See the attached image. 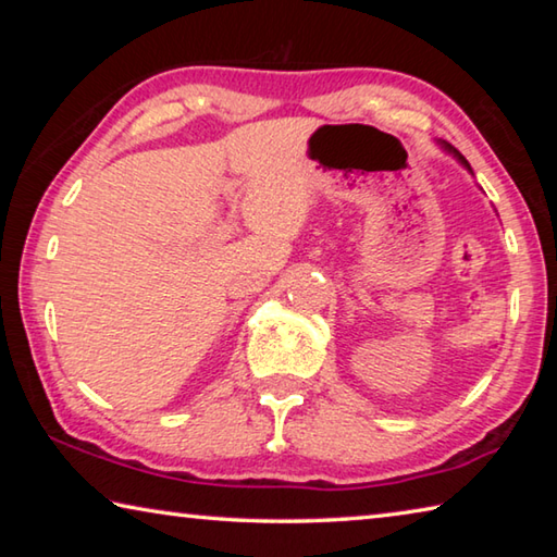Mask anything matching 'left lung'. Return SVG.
<instances>
[{"instance_id":"1","label":"left lung","mask_w":557,"mask_h":557,"mask_svg":"<svg viewBox=\"0 0 557 557\" xmlns=\"http://www.w3.org/2000/svg\"><path fill=\"white\" fill-rule=\"evenodd\" d=\"M445 147H447V149H449V152H455V157H457V159H459V162H461V164H465V166H467V169H469V172H471V166H469V162H467V159H465V157H461V154H459V152H457V149H455V147H451V145H445Z\"/></svg>"}]
</instances>
